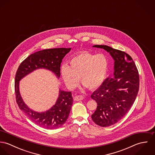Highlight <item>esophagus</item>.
Masks as SVG:
<instances>
[{"label":"esophagus","mask_w":155,"mask_h":155,"mask_svg":"<svg viewBox=\"0 0 155 155\" xmlns=\"http://www.w3.org/2000/svg\"><path fill=\"white\" fill-rule=\"evenodd\" d=\"M84 98V96L82 95H76L74 97V100L75 101H81Z\"/></svg>","instance_id":"esophagus-1"}]
</instances>
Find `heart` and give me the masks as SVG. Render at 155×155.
<instances>
[{
    "mask_svg": "<svg viewBox=\"0 0 155 155\" xmlns=\"http://www.w3.org/2000/svg\"><path fill=\"white\" fill-rule=\"evenodd\" d=\"M108 60L104 54L82 52L73 57L68 66H63L61 74L68 88L73 89L79 79L85 87L98 88L103 83L108 70Z\"/></svg>",
    "mask_w": 155,
    "mask_h": 155,
    "instance_id": "b5f03b06",
    "label": "heart"
}]
</instances>
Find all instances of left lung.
Masks as SVG:
<instances>
[{"label": "left lung", "instance_id": "8db88e82", "mask_svg": "<svg viewBox=\"0 0 155 155\" xmlns=\"http://www.w3.org/2000/svg\"><path fill=\"white\" fill-rule=\"evenodd\" d=\"M92 47L104 49L114 61L113 76L91 95L97 103L92 119L97 125L106 127L121 120L130 110L139 90V74L133 58L125 52L107 45Z\"/></svg>", "mask_w": 155, "mask_h": 155}]
</instances>
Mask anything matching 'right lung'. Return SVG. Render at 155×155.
Here are the masks:
<instances>
[{"mask_svg": "<svg viewBox=\"0 0 155 155\" xmlns=\"http://www.w3.org/2000/svg\"><path fill=\"white\" fill-rule=\"evenodd\" d=\"M70 50V48H61L36 52L22 61L16 73L15 92L19 108L31 121L45 129L58 128L66 122L73 104L71 92L60 89L55 104L46 111L38 112L30 109L23 101L20 92V81L27 74L39 68H45L52 71L59 79L62 60Z\"/></svg>", "mask_w": 155, "mask_h": 155, "instance_id": "obj_1", "label": "right lung"}]
</instances>
